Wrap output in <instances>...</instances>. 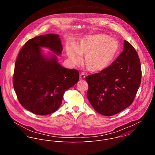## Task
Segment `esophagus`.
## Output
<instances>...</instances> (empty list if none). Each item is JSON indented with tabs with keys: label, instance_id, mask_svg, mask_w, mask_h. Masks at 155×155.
Returning <instances> with one entry per match:
<instances>
[{
	"label": "esophagus",
	"instance_id": "1",
	"mask_svg": "<svg viewBox=\"0 0 155 155\" xmlns=\"http://www.w3.org/2000/svg\"><path fill=\"white\" fill-rule=\"evenodd\" d=\"M85 77H86V76L84 73H81L79 75V78H80L81 79H84L85 78Z\"/></svg>",
	"mask_w": 155,
	"mask_h": 155
}]
</instances>
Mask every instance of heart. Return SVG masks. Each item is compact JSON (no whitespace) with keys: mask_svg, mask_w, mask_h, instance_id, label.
<instances>
[{"mask_svg":"<svg viewBox=\"0 0 155 155\" xmlns=\"http://www.w3.org/2000/svg\"><path fill=\"white\" fill-rule=\"evenodd\" d=\"M119 49L118 42L106 35L97 34L83 37L71 46H67V56L74 64H79L84 55L83 64L91 72L106 69L113 62Z\"/></svg>","mask_w":155,"mask_h":155,"instance_id":"1","label":"heart"}]
</instances>
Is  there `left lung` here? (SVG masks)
Listing matches in <instances>:
<instances>
[{"label": "left lung", "mask_w": 155, "mask_h": 155, "mask_svg": "<svg viewBox=\"0 0 155 155\" xmlns=\"http://www.w3.org/2000/svg\"><path fill=\"white\" fill-rule=\"evenodd\" d=\"M124 50L106 69L88 75L87 98L94 110L112 116L133 103L141 81L138 55L133 45L124 41Z\"/></svg>", "instance_id": "left-lung-1"}]
</instances>
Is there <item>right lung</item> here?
I'll return each mask as SVG.
<instances>
[{"mask_svg":"<svg viewBox=\"0 0 155 155\" xmlns=\"http://www.w3.org/2000/svg\"><path fill=\"white\" fill-rule=\"evenodd\" d=\"M40 47L61 54L63 46L58 35L48 34L28 40L17 58L13 86L22 107L38 115H46L60 107L65 91L79 81V72L57 63L55 55L45 57Z\"/></svg>","mask_w":155,"mask_h":155,"instance_id":"1","label":"right lung"}]
</instances>
